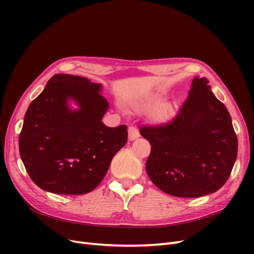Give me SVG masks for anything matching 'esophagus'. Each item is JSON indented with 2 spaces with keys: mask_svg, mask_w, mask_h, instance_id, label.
<instances>
[{
  "mask_svg": "<svg viewBox=\"0 0 254 254\" xmlns=\"http://www.w3.org/2000/svg\"><path fill=\"white\" fill-rule=\"evenodd\" d=\"M139 136H140V132H139V129H137L136 127L130 126L128 128V139H129V141H133V140L137 139Z\"/></svg>",
  "mask_w": 254,
  "mask_h": 254,
  "instance_id": "obj_1",
  "label": "esophagus"
}]
</instances>
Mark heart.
<instances>
[{
	"instance_id": "heart-1",
	"label": "heart",
	"mask_w": 254,
	"mask_h": 254,
	"mask_svg": "<svg viewBox=\"0 0 254 254\" xmlns=\"http://www.w3.org/2000/svg\"><path fill=\"white\" fill-rule=\"evenodd\" d=\"M163 99V95L161 93H153L151 95H149L148 97L144 98L143 101L140 102H134L130 104V108H131L133 111H141V110H145V109H149L155 107L157 105H159ZM172 109L173 107L170 103H164L162 105H160L158 108L153 111L152 113V120L155 121L156 123H164L168 117H170L172 113Z\"/></svg>"
}]
</instances>
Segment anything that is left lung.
<instances>
[{"label":"left lung","instance_id":"left-lung-1","mask_svg":"<svg viewBox=\"0 0 254 254\" xmlns=\"http://www.w3.org/2000/svg\"><path fill=\"white\" fill-rule=\"evenodd\" d=\"M140 133L151 145L148 177L176 197L215 193L228 180L237 157L231 117L205 77L193 79L188 98L168 124L141 127Z\"/></svg>","mask_w":254,"mask_h":254}]
</instances>
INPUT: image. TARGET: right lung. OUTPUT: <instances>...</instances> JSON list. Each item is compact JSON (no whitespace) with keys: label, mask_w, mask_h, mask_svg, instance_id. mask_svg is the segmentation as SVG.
I'll return each instance as SVG.
<instances>
[{"label":"right lung","mask_w":254,"mask_h":254,"mask_svg":"<svg viewBox=\"0 0 254 254\" xmlns=\"http://www.w3.org/2000/svg\"><path fill=\"white\" fill-rule=\"evenodd\" d=\"M103 86L81 76L56 74L30 103L19 136L22 162L40 189L81 195L93 190L127 142L125 125L102 122L109 103ZM72 100L77 110L69 106Z\"/></svg>","instance_id":"1"}]
</instances>
